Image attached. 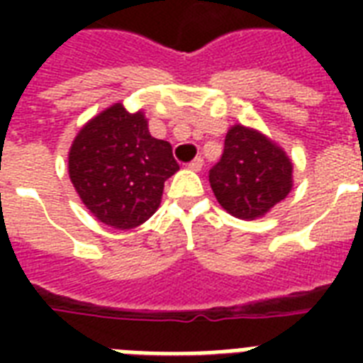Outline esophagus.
<instances>
[{
  "instance_id": "1",
  "label": "esophagus",
  "mask_w": 363,
  "mask_h": 363,
  "mask_svg": "<svg viewBox=\"0 0 363 363\" xmlns=\"http://www.w3.org/2000/svg\"><path fill=\"white\" fill-rule=\"evenodd\" d=\"M201 167H203V158H196L188 164V169L192 171H201Z\"/></svg>"
}]
</instances>
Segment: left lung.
Returning a JSON list of instances; mask_svg holds the SVG:
<instances>
[{
  "label": "left lung",
  "instance_id": "left-lung-1",
  "mask_svg": "<svg viewBox=\"0 0 363 363\" xmlns=\"http://www.w3.org/2000/svg\"><path fill=\"white\" fill-rule=\"evenodd\" d=\"M292 171V160L273 139L235 124L228 130L209 182L222 209L241 220H256L290 194Z\"/></svg>",
  "mask_w": 363,
  "mask_h": 363
}]
</instances>
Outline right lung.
Masks as SVG:
<instances>
[{
	"instance_id": "obj_1",
	"label": "right lung",
	"mask_w": 363,
	"mask_h": 363,
	"mask_svg": "<svg viewBox=\"0 0 363 363\" xmlns=\"http://www.w3.org/2000/svg\"><path fill=\"white\" fill-rule=\"evenodd\" d=\"M67 171L84 207L99 222L131 230L156 213L164 182L179 164L169 143L150 135L143 111L130 113L113 104L79 130Z\"/></svg>"
}]
</instances>
